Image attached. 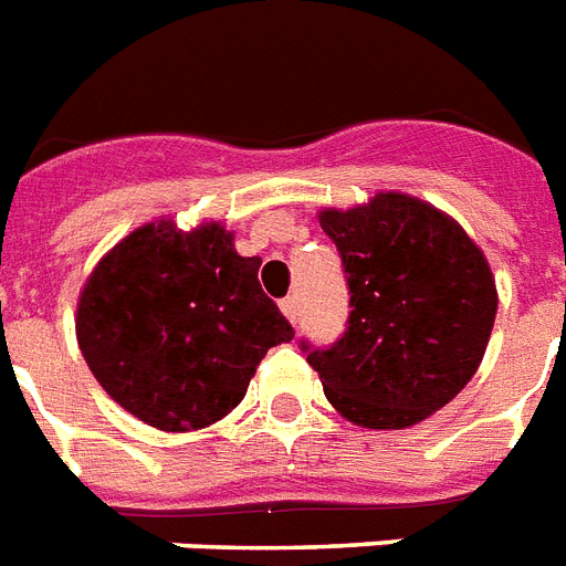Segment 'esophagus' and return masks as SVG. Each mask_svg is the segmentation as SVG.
<instances>
[{"instance_id": "obj_1", "label": "esophagus", "mask_w": 566, "mask_h": 566, "mask_svg": "<svg viewBox=\"0 0 566 566\" xmlns=\"http://www.w3.org/2000/svg\"><path fill=\"white\" fill-rule=\"evenodd\" d=\"M280 312L286 315L289 324H297V297H283L280 301Z\"/></svg>"}]
</instances>
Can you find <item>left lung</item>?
I'll return each instance as SVG.
<instances>
[{"label": "left lung", "instance_id": "8db88e82", "mask_svg": "<svg viewBox=\"0 0 566 566\" xmlns=\"http://www.w3.org/2000/svg\"><path fill=\"white\" fill-rule=\"evenodd\" d=\"M317 222L340 251L353 312L344 338L306 361L347 422L370 431L422 422L483 361L497 315L489 260L454 217L399 190L324 208Z\"/></svg>", "mask_w": 566, "mask_h": 566}]
</instances>
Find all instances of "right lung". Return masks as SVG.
<instances>
[{"label":"right lung","mask_w":566,"mask_h":566,"mask_svg":"<svg viewBox=\"0 0 566 566\" xmlns=\"http://www.w3.org/2000/svg\"><path fill=\"white\" fill-rule=\"evenodd\" d=\"M222 222L156 219L112 245L77 297L88 370L158 431H199L242 401L260 358L294 338Z\"/></svg>","instance_id":"right-lung-1"}]
</instances>
